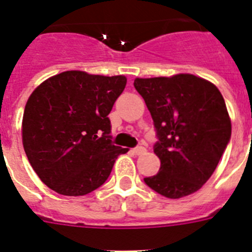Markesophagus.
<instances>
[{"mask_svg": "<svg viewBox=\"0 0 252 252\" xmlns=\"http://www.w3.org/2000/svg\"><path fill=\"white\" fill-rule=\"evenodd\" d=\"M146 151V149L144 148V146L139 145L136 146V148H133L132 150H131V153L133 154V155H141V154H144Z\"/></svg>", "mask_w": 252, "mask_h": 252, "instance_id": "esophagus-1", "label": "esophagus"}]
</instances>
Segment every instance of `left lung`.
Returning a JSON list of instances; mask_svg holds the SVG:
<instances>
[{"label": "left lung", "instance_id": "1", "mask_svg": "<svg viewBox=\"0 0 252 252\" xmlns=\"http://www.w3.org/2000/svg\"><path fill=\"white\" fill-rule=\"evenodd\" d=\"M135 90L153 117L159 173L144 178L153 190L177 199L201 189L213 174L231 139V121L221 92L193 74L136 78Z\"/></svg>", "mask_w": 252, "mask_h": 252}]
</instances>
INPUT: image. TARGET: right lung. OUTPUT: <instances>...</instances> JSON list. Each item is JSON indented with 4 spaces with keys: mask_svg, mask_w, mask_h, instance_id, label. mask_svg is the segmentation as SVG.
Returning a JSON list of instances; mask_svg holds the SVG:
<instances>
[{
    "mask_svg": "<svg viewBox=\"0 0 252 252\" xmlns=\"http://www.w3.org/2000/svg\"><path fill=\"white\" fill-rule=\"evenodd\" d=\"M125 86L124 75L68 70L31 93L22 119V144L49 188L77 197L93 192L110 177L117 157L128 151L113 145L108 119Z\"/></svg>",
    "mask_w": 252,
    "mask_h": 252,
    "instance_id": "add662e5",
    "label": "right lung"
}]
</instances>
